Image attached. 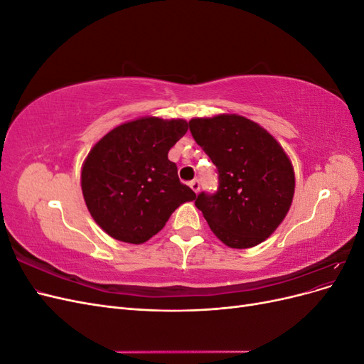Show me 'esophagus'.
Masks as SVG:
<instances>
[{"instance_id": "esophagus-1", "label": "esophagus", "mask_w": 364, "mask_h": 364, "mask_svg": "<svg viewBox=\"0 0 364 364\" xmlns=\"http://www.w3.org/2000/svg\"><path fill=\"white\" fill-rule=\"evenodd\" d=\"M190 186H191V190L197 194L200 191V181L199 179H194V181H191L190 182Z\"/></svg>"}]
</instances>
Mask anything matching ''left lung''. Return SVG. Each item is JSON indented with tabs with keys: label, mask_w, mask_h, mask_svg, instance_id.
<instances>
[{
	"label": "left lung",
	"mask_w": 364,
	"mask_h": 364,
	"mask_svg": "<svg viewBox=\"0 0 364 364\" xmlns=\"http://www.w3.org/2000/svg\"><path fill=\"white\" fill-rule=\"evenodd\" d=\"M188 126L218 176L217 191H202L196 206L226 246L262 243L291 206L294 171L289 156L266 129L241 115L193 118Z\"/></svg>",
	"instance_id": "1"
}]
</instances>
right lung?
Segmentation results:
<instances>
[{"mask_svg": "<svg viewBox=\"0 0 364 364\" xmlns=\"http://www.w3.org/2000/svg\"><path fill=\"white\" fill-rule=\"evenodd\" d=\"M188 130L185 119L138 118L106 134L82 168L87 209L106 234L130 245L156 235L176 208L196 193L179 181L170 149Z\"/></svg>", "mask_w": 364, "mask_h": 364, "instance_id": "add662e5", "label": "right lung"}]
</instances>
